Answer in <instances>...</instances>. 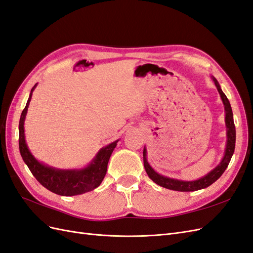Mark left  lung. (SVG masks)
Masks as SVG:
<instances>
[{
	"label": "left lung",
	"instance_id": "left-lung-1",
	"mask_svg": "<svg viewBox=\"0 0 253 253\" xmlns=\"http://www.w3.org/2000/svg\"><path fill=\"white\" fill-rule=\"evenodd\" d=\"M211 79L213 81L214 84L216 85V88H217V91L221 98V102L223 104V108H225V124L227 128V131H226L227 143L225 147V154H223V157L221 158V160L217 167H215L212 170L209 171L205 176L196 180H181V179H175L171 177L164 176L157 172L153 168H151V165L147 160V149L145 146H144L143 161H144V168H145L147 175L155 183H157L158 185H160L162 187H165V189L179 191V192H193V191L206 189V187L210 186L212 183H214L216 180L223 174V171H225L226 169L228 168L231 158H232L234 154L236 133H235L232 108H231L230 102L227 98L226 94L222 92L217 79L212 75H211Z\"/></svg>",
	"mask_w": 253,
	"mask_h": 253
}]
</instances>
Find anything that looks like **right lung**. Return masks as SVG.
I'll list each match as a JSON object with an SVG mask.
<instances>
[{
	"label": "right lung",
	"mask_w": 253,
	"mask_h": 253,
	"mask_svg": "<svg viewBox=\"0 0 253 253\" xmlns=\"http://www.w3.org/2000/svg\"><path fill=\"white\" fill-rule=\"evenodd\" d=\"M37 84H36L33 86L26 106L22 113H21L19 123V148L23 161L35 178L45 189L57 195L75 196V195H82L84 193L93 191L99 186L104 180L110 156L113 153L114 148L117 147L120 139L100 148L95 157L82 169H57L39 161L28 148L24 133V122L26 119L28 106H30L33 92Z\"/></svg>",
	"instance_id": "obj_1"
}]
</instances>
